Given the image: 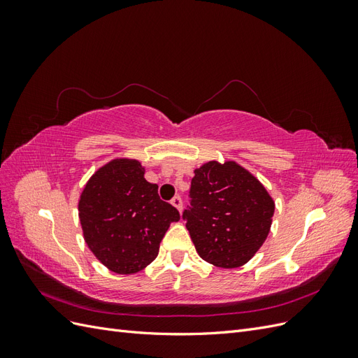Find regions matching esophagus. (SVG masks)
Listing matches in <instances>:
<instances>
[{"mask_svg":"<svg viewBox=\"0 0 358 358\" xmlns=\"http://www.w3.org/2000/svg\"><path fill=\"white\" fill-rule=\"evenodd\" d=\"M171 204L173 206H175V208L179 210V212H182V197L180 196H175V197H173L171 199Z\"/></svg>","mask_w":358,"mask_h":358,"instance_id":"obj_1","label":"esophagus"}]
</instances>
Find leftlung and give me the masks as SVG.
<instances>
[{"instance_id":"8db88e82","label":"left lung","mask_w":358,"mask_h":358,"mask_svg":"<svg viewBox=\"0 0 358 358\" xmlns=\"http://www.w3.org/2000/svg\"><path fill=\"white\" fill-rule=\"evenodd\" d=\"M194 173L189 204L182 213L194 246L213 266H243L270 231L272 197L251 173L231 161H210Z\"/></svg>"}]
</instances>
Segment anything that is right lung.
Returning a JSON list of instances; mask_svg holds the SVG:
<instances>
[{
    "mask_svg": "<svg viewBox=\"0 0 358 358\" xmlns=\"http://www.w3.org/2000/svg\"><path fill=\"white\" fill-rule=\"evenodd\" d=\"M85 242L119 275L136 273L154 262L179 210L158 196L136 159H115L86 183L79 200Z\"/></svg>",
    "mask_w": 358,
    "mask_h": 358,
    "instance_id": "obj_1",
    "label": "right lung"
}]
</instances>
